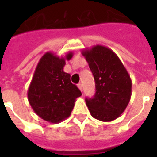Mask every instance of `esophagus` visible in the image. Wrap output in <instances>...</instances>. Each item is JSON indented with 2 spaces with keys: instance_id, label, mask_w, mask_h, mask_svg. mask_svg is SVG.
<instances>
[{
  "instance_id": "obj_1",
  "label": "esophagus",
  "mask_w": 157,
  "mask_h": 157,
  "mask_svg": "<svg viewBox=\"0 0 157 157\" xmlns=\"http://www.w3.org/2000/svg\"><path fill=\"white\" fill-rule=\"evenodd\" d=\"M77 86H78V88L80 89V90L81 91L83 90V88H82V85H81V84H78V85H77Z\"/></svg>"
}]
</instances>
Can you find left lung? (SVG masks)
<instances>
[{"label":"left lung","instance_id":"8db88e82","mask_svg":"<svg viewBox=\"0 0 157 157\" xmlns=\"http://www.w3.org/2000/svg\"><path fill=\"white\" fill-rule=\"evenodd\" d=\"M95 81L96 92L86 103L91 116L101 121H112L121 116L131 97L132 81L119 57L103 45H94L81 52Z\"/></svg>","mask_w":157,"mask_h":157}]
</instances>
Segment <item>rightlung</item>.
I'll use <instances>...</instances> for the list:
<instances>
[{
    "mask_svg": "<svg viewBox=\"0 0 157 157\" xmlns=\"http://www.w3.org/2000/svg\"><path fill=\"white\" fill-rule=\"evenodd\" d=\"M73 56L69 51L64 57L46 52L38 63L28 90V102L41 119L57 124L70 117L76 99L81 95L71 82L70 74L63 71L66 60Z\"/></svg>",
    "mask_w": 157,
    "mask_h": 157,
    "instance_id": "right-lung-1",
    "label": "right lung"
}]
</instances>
